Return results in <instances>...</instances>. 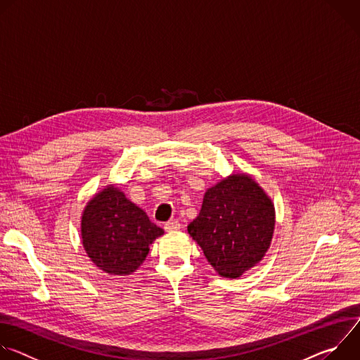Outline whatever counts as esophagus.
<instances>
[{
    "instance_id": "1",
    "label": "esophagus",
    "mask_w": 360,
    "mask_h": 360,
    "mask_svg": "<svg viewBox=\"0 0 360 360\" xmlns=\"http://www.w3.org/2000/svg\"><path fill=\"white\" fill-rule=\"evenodd\" d=\"M164 228H165L167 232H175V231H178L181 228V224L178 221H169V222L165 224Z\"/></svg>"
}]
</instances>
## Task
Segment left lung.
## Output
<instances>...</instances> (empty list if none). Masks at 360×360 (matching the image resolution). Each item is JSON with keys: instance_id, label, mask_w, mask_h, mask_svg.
<instances>
[{"instance_id": "left-lung-1", "label": "left lung", "mask_w": 360, "mask_h": 360, "mask_svg": "<svg viewBox=\"0 0 360 360\" xmlns=\"http://www.w3.org/2000/svg\"><path fill=\"white\" fill-rule=\"evenodd\" d=\"M274 229V203L246 174H232L205 192L199 215L188 225L205 258L229 279L262 261Z\"/></svg>"}]
</instances>
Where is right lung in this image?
<instances>
[{
  "instance_id": "right-lung-1",
  "label": "right lung",
  "mask_w": 360,
  "mask_h": 360,
  "mask_svg": "<svg viewBox=\"0 0 360 360\" xmlns=\"http://www.w3.org/2000/svg\"><path fill=\"white\" fill-rule=\"evenodd\" d=\"M164 233L114 185L96 193L81 218L82 245L91 261L110 275L125 276L145 261L149 245Z\"/></svg>"
}]
</instances>
